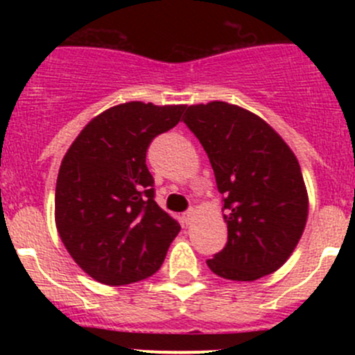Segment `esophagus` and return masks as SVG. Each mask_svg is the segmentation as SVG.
<instances>
[{
  "label": "esophagus",
  "mask_w": 355,
  "mask_h": 355,
  "mask_svg": "<svg viewBox=\"0 0 355 355\" xmlns=\"http://www.w3.org/2000/svg\"><path fill=\"white\" fill-rule=\"evenodd\" d=\"M194 218H196V209H189L187 213L184 214V221H185V225H191L192 221H194Z\"/></svg>",
  "instance_id": "1"
}]
</instances>
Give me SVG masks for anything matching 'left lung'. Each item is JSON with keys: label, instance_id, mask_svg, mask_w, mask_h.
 I'll return each instance as SVG.
<instances>
[{"label": "left lung", "instance_id": "1", "mask_svg": "<svg viewBox=\"0 0 355 355\" xmlns=\"http://www.w3.org/2000/svg\"><path fill=\"white\" fill-rule=\"evenodd\" d=\"M223 194L228 242L207 266L234 282H254L284 266L304 234L309 196L287 142L252 111L227 101L187 108Z\"/></svg>", "mask_w": 355, "mask_h": 355}]
</instances>
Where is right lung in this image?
<instances>
[{
  "instance_id": "1",
  "label": "right lung",
  "mask_w": 355,
  "mask_h": 355,
  "mask_svg": "<svg viewBox=\"0 0 355 355\" xmlns=\"http://www.w3.org/2000/svg\"><path fill=\"white\" fill-rule=\"evenodd\" d=\"M185 105L130 101L111 106L80 130L56 180V230L71 259L111 287L155 275L180 232L155 200L146 153L180 121Z\"/></svg>"
}]
</instances>
